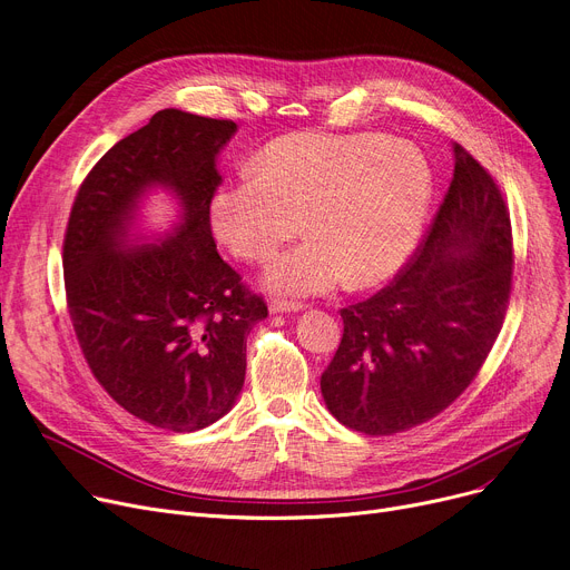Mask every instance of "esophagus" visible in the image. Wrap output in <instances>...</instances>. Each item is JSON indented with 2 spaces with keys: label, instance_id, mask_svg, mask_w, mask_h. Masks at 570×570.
<instances>
[{
  "label": "esophagus",
  "instance_id": "1",
  "mask_svg": "<svg viewBox=\"0 0 570 570\" xmlns=\"http://www.w3.org/2000/svg\"><path fill=\"white\" fill-rule=\"evenodd\" d=\"M302 308H304L302 302H287V299H271V304H268L271 313H294Z\"/></svg>",
  "mask_w": 570,
  "mask_h": 570
}]
</instances>
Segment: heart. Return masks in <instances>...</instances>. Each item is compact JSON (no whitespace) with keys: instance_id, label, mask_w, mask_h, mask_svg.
Here are the masks:
<instances>
[{"instance_id":"1","label":"heart","mask_w":570,"mask_h":570,"mask_svg":"<svg viewBox=\"0 0 570 570\" xmlns=\"http://www.w3.org/2000/svg\"><path fill=\"white\" fill-rule=\"evenodd\" d=\"M433 195L424 153L383 134H287L255 159L253 176L210 199V227L238 259L266 264L283 243H306L271 264L266 283L320 294L343 281L368 287L409 259Z\"/></svg>"}]
</instances>
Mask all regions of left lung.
I'll list each match as a JSON object with an SVG mask.
<instances>
[{"label":"left lung","mask_w":570,"mask_h":570,"mask_svg":"<svg viewBox=\"0 0 570 570\" xmlns=\"http://www.w3.org/2000/svg\"><path fill=\"white\" fill-rule=\"evenodd\" d=\"M443 204L399 274L341 308L343 338L320 377L332 415L392 436L443 413L482 368L512 289L510 210L492 174L452 144Z\"/></svg>","instance_id":"left-lung-1"}]
</instances>
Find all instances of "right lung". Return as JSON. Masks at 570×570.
<instances>
[{
  "mask_svg": "<svg viewBox=\"0 0 570 570\" xmlns=\"http://www.w3.org/2000/svg\"><path fill=\"white\" fill-rule=\"evenodd\" d=\"M234 120L165 108L108 150L80 183L62 246L67 308L83 357L127 413L185 433L220 420L246 381V336L268 315L218 255L210 199L215 159ZM174 188V237L126 248L148 186Z\"/></svg>",
  "mask_w": 570,
  "mask_h": 570,
  "instance_id": "right-lung-1",
  "label": "right lung"
}]
</instances>
